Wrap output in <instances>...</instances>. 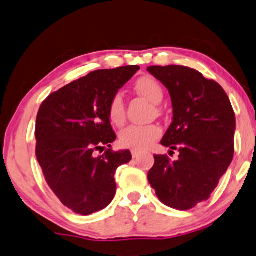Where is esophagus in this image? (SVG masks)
I'll return each instance as SVG.
<instances>
[{
    "label": "esophagus",
    "instance_id": "obj_1",
    "mask_svg": "<svg viewBox=\"0 0 256 256\" xmlns=\"http://www.w3.org/2000/svg\"><path fill=\"white\" fill-rule=\"evenodd\" d=\"M131 153H132V156H134V158H138V156H140V154H141V152H138V150H132V152H131Z\"/></svg>",
    "mask_w": 256,
    "mask_h": 256
}]
</instances>
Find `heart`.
<instances>
[{
	"label": "heart",
	"mask_w": 256,
	"mask_h": 256,
	"mask_svg": "<svg viewBox=\"0 0 256 256\" xmlns=\"http://www.w3.org/2000/svg\"><path fill=\"white\" fill-rule=\"evenodd\" d=\"M137 94L144 97L152 104H159L164 97L162 86L153 78L144 76L134 84ZM108 118L112 124L120 126L125 122V106L122 96L116 94L112 98L108 106ZM162 134V130L156 125H130L125 128L119 134L120 144L134 150H142L156 142Z\"/></svg>",
	"instance_id": "1"
}]
</instances>
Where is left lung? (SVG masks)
<instances>
[{
    "instance_id": "1",
    "label": "left lung",
    "mask_w": 256,
    "mask_h": 256,
    "mask_svg": "<svg viewBox=\"0 0 256 256\" xmlns=\"http://www.w3.org/2000/svg\"><path fill=\"white\" fill-rule=\"evenodd\" d=\"M169 91L172 122L162 140L180 156H154L148 181L162 203L192 209L209 199L234 153L236 116L230 98L214 80L182 66H148Z\"/></svg>"
}]
</instances>
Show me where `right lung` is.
<instances>
[{
    "label": "right lung",
    "instance_id": "obj_1",
    "mask_svg": "<svg viewBox=\"0 0 256 256\" xmlns=\"http://www.w3.org/2000/svg\"><path fill=\"white\" fill-rule=\"evenodd\" d=\"M138 69L128 66L90 72L50 94L38 109L36 158L50 190L76 214L108 206L116 192L115 171L132 158L128 150H110L116 134L108 106ZM106 146L110 150L96 157V150Z\"/></svg>",
    "mask_w": 256,
    "mask_h": 256
}]
</instances>
